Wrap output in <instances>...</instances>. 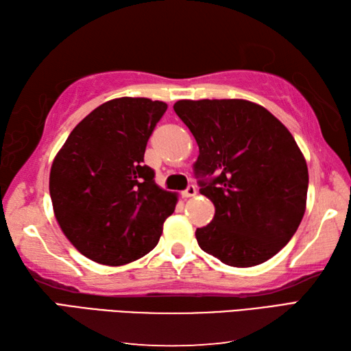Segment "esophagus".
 I'll use <instances>...</instances> for the list:
<instances>
[{
  "label": "esophagus",
  "mask_w": 351,
  "mask_h": 351,
  "mask_svg": "<svg viewBox=\"0 0 351 351\" xmlns=\"http://www.w3.org/2000/svg\"><path fill=\"white\" fill-rule=\"evenodd\" d=\"M183 198H191V197H195L197 195V188L194 184H189L188 188H186L183 192H182Z\"/></svg>",
  "instance_id": "esophagus-1"
}]
</instances>
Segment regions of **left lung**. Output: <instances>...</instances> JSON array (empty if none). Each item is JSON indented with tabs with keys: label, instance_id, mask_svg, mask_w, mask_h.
<instances>
[{
	"label": "left lung",
	"instance_id": "8db88e82",
	"mask_svg": "<svg viewBox=\"0 0 351 351\" xmlns=\"http://www.w3.org/2000/svg\"><path fill=\"white\" fill-rule=\"evenodd\" d=\"M174 110L197 141L199 194L215 206L197 228L203 252L226 265L267 262L288 244L306 210V159L294 136L265 107L247 99H180Z\"/></svg>",
	"mask_w": 351,
	"mask_h": 351
}]
</instances>
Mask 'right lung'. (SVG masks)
Masks as SVG:
<instances>
[{"mask_svg":"<svg viewBox=\"0 0 351 351\" xmlns=\"http://www.w3.org/2000/svg\"><path fill=\"white\" fill-rule=\"evenodd\" d=\"M168 106L110 99L82 119L56 154L49 195L63 234L101 265L119 267L157 245L177 195L144 165L147 142Z\"/></svg>","mask_w":351,"mask_h":351,"instance_id":"obj_1","label":"right lung"}]
</instances>
